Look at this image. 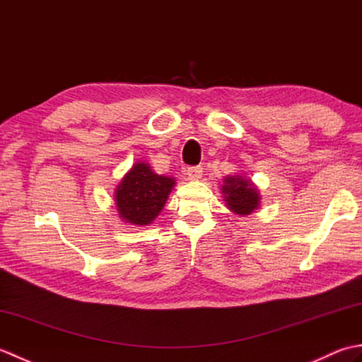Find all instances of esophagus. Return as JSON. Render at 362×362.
Masks as SVG:
<instances>
[{
  "label": "esophagus",
  "instance_id": "34e87169",
  "mask_svg": "<svg viewBox=\"0 0 362 362\" xmlns=\"http://www.w3.org/2000/svg\"><path fill=\"white\" fill-rule=\"evenodd\" d=\"M202 168L201 166H189L187 168V175L191 180H199L202 177Z\"/></svg>",
  "mask_w": 362,
  "mask_h": 362
}]
</instances>
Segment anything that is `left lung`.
I'll return each instance as SVG.
<instances>
[{"label": "left lung", "instance_id": "1", "mask_svg": "<svg viewBox=\"0 0 362 362\" xmlns=\"http://www.w3.org/2000/svg\"><path fill=\"white\" fill-rule=\"evenodd\" d=\"M222 193L226 194L228 209L236 214H250L259 204L257 189L250 180L241 177H227L222 185Z\"/></svg>", "mask_w": 362, "mask_h": 362}]
</instances>
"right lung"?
Returning <instances> with one entry per match:
<instances>
[{
  "label": "right lung",
  "mask_w": 362,
  "mask_h": 362,
  "mask_svg": "<svg viewBox=\"0 0 362 362\" xmlns=\"http://www.w3.org/2000/svg\"><path fill=\"white\" fill-rule=\"evenodd\" d=\"M174 179L158 175L146 163H135L117 189L121 219L134 226H148L163 210Z\"/></svg>",
  "instance_id": "1"
}]
</instances>
